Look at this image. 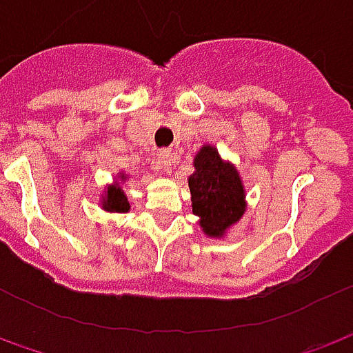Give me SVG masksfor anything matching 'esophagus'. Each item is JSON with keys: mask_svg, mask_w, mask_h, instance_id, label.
I'll use <instances>...</instances> for the list:
<instances>
[{"mask_svg": "<svg viewBox=\"0 0 353 353\" xmlns=\"http://www.w3.org/2000/svg\"><path fill=\"white\" fill-rule=\"evenodd\" d=\"M160 166L166 170V172H170V168H172V152L170 151H160Z\"/></svg>", "mask_w": 353, "mask_h": 353, "instance_id": "obj_1", "label": "esophagus"}]
</instances>
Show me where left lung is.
<instances>
[{"mask_svg":"<svg viewBox=\"0 0 353 353\" xmlns=\"http://www.w3.org/2000/svg\"><path fill=\"white\" fill-rule=\"evenodd\" d=\"M189 176L191 206L199 225L210 239H223L246 212V191L235 164L221 159L218 149L204 143L193 159Z\"/></svg>","mask_w":353,"mask_h":353,"instance_id":"left-lung-1","label":"left lung"}]
</instances>
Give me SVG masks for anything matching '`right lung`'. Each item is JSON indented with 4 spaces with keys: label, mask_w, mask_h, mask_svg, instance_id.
<instances>
[{
    "label": "right lung",
    "mask_w": 353,
    "mask_h": 353,
    "mask_svg": "<svg viewBox=\"0 0 353 353\" xmlns=\"http://www.w3.org/2000/svg\"><path fill=\"white\" fill-rule=\"evenodd\" d=\"M130 179L128 174L124 172H118L112 183L107 185L103 189V194H101L99 204L101 208L105 212H110V214H124V212H130V201H128V194H125L124 183Z\"/></svg>",
    "instance_id": "add662e5"
}]
</instances>
